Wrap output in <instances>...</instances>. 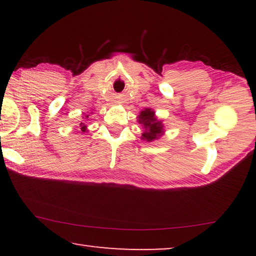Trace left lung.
Instances as JSON below:
<instances>
[{
	"instance_id": "1",
	"label": "left lung",
	"mask_w": 256,
	"mask_h": 256,
	"mask_svg": "<svg viewBox=\"0 0 256 256\" xmlns=\"http://www.w3.org/2000/svg\"><path fill=\"white\" fill-rule=\"evenodd\" d=\"M138 122L143 126L144 132H142V140H146V142L155 141L163 135L164 126L162 121L157 120L155 116V112L150 108H146L138 115Z\"/></svg>"
}]
</instances>
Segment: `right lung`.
I'll use <instances>...</instances> for the list:
<instances>
[{"instance_id": "1", "label": "right lung", "mask_w": 256, "mask_h": 256, "mask_svg": "<svg viewBox=\"0 0 256 256\" xmlns=\"http://www.w3.org/2000/svg\"><path fill=\"white\" fill-rule=\"evenodd\" d=\"M85 118H88V115H86V116H85ZM80 126H82V132H85V129H86V126H85V124H84V122H82V124H80Z\"/></svg>"}]
</instances>
